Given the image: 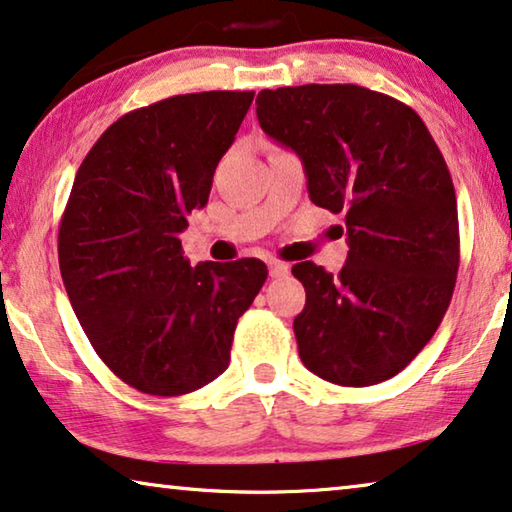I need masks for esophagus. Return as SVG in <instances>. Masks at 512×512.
Segmentation results:
<instances>
[{"label": "esophagus", "instance_id": "1", "mask_svg": "<svg viewBox=\"0 0 512 512\" xmlns=\"http://www.w3.org/2000/svg\"><path fill=\"white\" fill-rule=\"evenodd\" d=\"M289 273V264L280 262V259H269V276L271 278H285Z\"/></svg>", "mask_w": 512, "mask_h": 512}]
</instances>
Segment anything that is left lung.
I'll use <instances>...</instances> for the list:
<instances>
[{"label":"left lung","instance_id":"8db88e82","mask_svg":"<svg viewBox=\"0 0 512 512\" xmlns=\"http://www.w3.org/2000/svg\"><path fill=\"white\" fill-rule=\"evenodd\" d=\"M255 103L262 131L301 158L310 200L345 216L338 276L292 266L305 287L294 319L303 365L338 386L395 377L439 329L460 266L437 142L409 105L358 85L262 89Z\"/></svg>","mask_w":512,"mask_h":512}]
</instances>
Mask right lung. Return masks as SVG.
I'll return each instance as SVG.
<instances>
[{
  "label": "right lung",
  "mask_w": 512,
  "mask_h": 512,
  "mask_svg": "<svg viewBox=\"0 0 512 512\" xmlns=\"http://www.w3.org/2000/svg\"><path fill=\"white\" fill-rule=\"evenodd\" d=\"M253 96L202 91L128 112L75 174L61 280L101 361L142 393L172 398L223 375L236 322L269 276L253 257L193 269L181 250Z\"/></svg>",
  "instance_id": "1"
}]
</instances>
